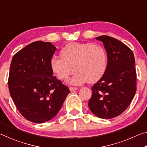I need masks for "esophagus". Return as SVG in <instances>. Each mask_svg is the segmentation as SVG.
Returning <instances> with one entry per match:
<instances>
[{"label": "esophagus", "mask_w": 147, "mask_h": 147, "mask_svg": "<svg viewBox=\"0 0 147 147\" xmlns=\"http://www.w3.org/2000/svg\"><path fill=\"white\" fill-rule=\"evenodd\" d=\"M69 89H70L71 91H74L77 90L78 89H77L76 88H74V87H70V88H69Z\"/></svg>", "instance_id": "esophagus-1"}]
</instances>
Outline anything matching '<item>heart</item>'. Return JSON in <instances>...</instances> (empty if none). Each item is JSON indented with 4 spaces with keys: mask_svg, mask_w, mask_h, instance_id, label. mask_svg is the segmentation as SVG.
<instances>
[{
    "mask_svg": "<svg viewBox=\"0 0 147 147\" xmlns=\"http://www.w3.org/2000/svg\"><path fill=\"white\" fill-rule=\"evenodd\" d=\"M61 57L54 56L51 60V69L58 78L65 80L74 70L70 80L74 85L98 81L106 70L108 56L104 49L91 43H71L60 52Z\"/></svg>",
    "mask_w": 147,
    "mask_h": 147,
    "instance_id": "1",
    "label": "heart"
}]
</instances>
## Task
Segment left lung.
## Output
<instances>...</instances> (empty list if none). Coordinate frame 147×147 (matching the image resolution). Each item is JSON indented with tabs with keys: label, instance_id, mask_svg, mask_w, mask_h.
Masks as SVG:
<instances>
[{
	"label": "left lung",
	"instance_id": "8db88e82",
	"mask_svg": "<svg viewBox=\"0 0 147 147\" xmlns=\"http://www.w3.org/2000/svg\"><path fill=\"white\" fill-rule=\"evenodd\" d=\"M105 47L108 65L102 77L92 87L88 106L94 115L111 119L124 111L136 92L135 58L131 49L115 38L96 37Z\"/></svg>",
	"mask_w": 147,
	"mask_h": 147
}]
</instances>
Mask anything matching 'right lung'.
Returning a JSON list of instances; mask_svg holds the SVG:
<instances>
[{
	"instance_id": "right-lung-1",
	"label": "right lung",
	"mask_w": 147,
	"mask_h": 147,
	"mask_svg": "<svg viewBox=\"0 0 147 147\" xmlns=\"http://www.w3.org/2000/svg\"><path fill=\"white\" fill-rule=\"evenodd\" d=\"M56 50L50 42L35 41L12 58L9 93L19 112L32 123H43L54 117L70 93L53 76L51 60Z\"/></svg>"
}]
</instances>
